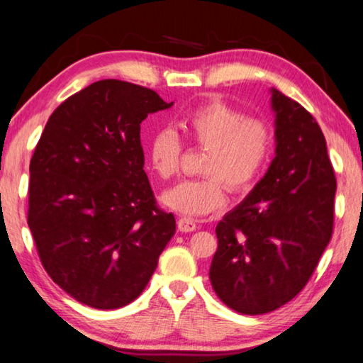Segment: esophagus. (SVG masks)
Listing matches in <instances>:
<instances>
[{"instance_id":"esophagus-1","label":"esophagus","mask_w":363,"mask_h":363,"mask_svg":"<svg viewBox=\"0 0 363 363\" xmlns=\"http://www.w3.org/2000/svg\"><path fill=\"white\" fill-rule=\"evenodd\" d=\"M177 229H179L181 232H194L196 229V223L195 219L192 218H179V220H177Z\"/></svg>"}]
</instances>
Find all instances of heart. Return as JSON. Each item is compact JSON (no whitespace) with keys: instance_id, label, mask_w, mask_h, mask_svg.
Instances as JSON below:
<instances>
[{"instance_id":"b5f03b06","label":"heart","mask_w":363,"mask_h":363,"mask_svg":"<svg viewBox=\"0 0 363 363\" xmlns=\"http://www.w3.org/2000/svg\"><path fill=\"white\" fill-rule=\"evenodd\" d=\"M189 144L206 150L200 179H187L167 189L164 206L186 216H201L225 203L227 189L240 194L253 186L274 152V128L261 116H247L243 110L219 97L200 104L177 120ZM182 144L171 130H158L147 150L150 168L162 179L177 174Z\"/></svg>"}]
</instances>
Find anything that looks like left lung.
Here are the masks:
<instances>
[{"instance_id":"8db88e82","label":"left lung","mask_w":363,"mask_h":363,"mask_svg":"<svg viewBox=\"0 0 363 363\" xmlns=\"http://www.w3.org/2000/svg\"><path fill=\"white\" fill-rule=\"evenodd\" d=\"M275 158L216 225L210 280L247 315L286 304L312 277L333 233L336 177L323 133L307 110L272 89Z\"/></svg>"}]
</instances>
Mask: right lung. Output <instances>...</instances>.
I'll return each instance as SVG.
<instances>
[{
    "instance_id": "obj_1",
    "label": "right lung",
    "mask_w": 363,
    "mask_h": 363,
    "mask_svg": "<svg viewBox=\"0 0 363 363\" xmlns=\"http://www.w3.org/2000/svg\"><path fill=\"white\" fill-rule=\"evenodd\" d=\"M155 91L101 79L54 110L30 162L28 227L49 277L79 303L136 299L176 232L144 171L140 123Z\"/></svg>"
}]
</instances>
